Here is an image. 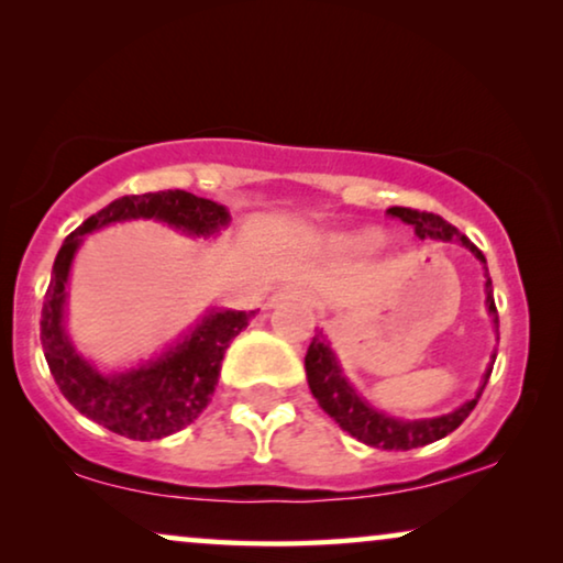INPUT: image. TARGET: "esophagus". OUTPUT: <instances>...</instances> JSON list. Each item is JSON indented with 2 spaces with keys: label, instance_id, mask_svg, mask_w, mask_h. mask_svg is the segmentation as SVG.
<instances>
[{
  "label": "esophagus",
  "instance_id": "obj_1",
  "mask_svg": "<svg viewBox=\"0 0 563 563\" xmlns=\"http://www.w3.org/2000/svg\"><path fill=\"white\" fill-rule=\"evenodd\" d=\"M282 302H299V305H307V295L299 287H282L276 295H272L268 299V307H276Z\"/></svg>",
  "mask_w": 563,
  "mask_h": 563
}]
</instances>
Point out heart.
<instances>
[{
    "label": "heart",
    "mask_w": 563,
    "mask_h": 563,
    "mask_svg": "<svg viewBox=\"0 0 563 563\" xmlns=\"http://www.w3.org/2000/svg\"><path fill=\"white\" fill-rule=\"evenodd\" d=\"M349 251H374L376 245H382V233L379 230H361V233H353L343 241Z\"/></svg>",
    "instance_id": "obj_1"
}]
</instances>
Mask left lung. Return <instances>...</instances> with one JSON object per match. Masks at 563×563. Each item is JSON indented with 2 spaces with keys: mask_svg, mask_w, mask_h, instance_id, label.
Returning a JSON list of instances; mask_svg holds the SVG:
<instances>
[{
  "mask_svg": "<svg viewBox=\"0 0 563 563\" xmlns=\"http://www.w3.org/2000/svg\"><path fill=\"white\" fill-rule=\"evenodd\" d=\"M387 214L407 222V225H412L415 235H418L420 241H426V238H430V241H461L476 258L482 261L484 268H487V258H484V253L476 249L472 241H466V235H461L451 222H445L441 214L420 212V210H412V207H389ZM484 291H487L489 318L495 322V330H499V318L495 307V295H492L489 274H487V284H484ZM305 372H307V384H310L312 397L318 399L322 410H325L330 418L345 430V433L358 438L361 443L374 445V449L412 451V449H420V445L441 441V438L453 433V430L468 418V412L474 410L484 387H487L492 368H487V374H484V382L474 399H468V402H464L459 410H453L449 415H441V418H426V420H399V418H391V415L374 410V407L368 405L343 376L341 366H338L335 353L330 349L328 338L322 335V330L314 333L310 349H307Z\"/></svg>",
  "mask_w": 563,
  "mask_h": 563,
  "instance_id": "1",
  "label": "left lung"
}]
</instances>
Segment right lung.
<instances>
[{"mask_svg": "<svg viewBox=\"0 0 563 563\" xmlns=\"http://www.w3.org/2000/svg\"><path fill=\"white\" fill-rule=\"evenodd\" d=\"M137 218L161 220L197 238L214 235L230 222L225 207L184 189L114 199L104 210L84 220L60 245L45 291L41 343L60 395L76 410L118 435L133 441H158L187 428L210 405L225 349L256 312L212 310L195 330H189V335L148 364L112 376L97 372L76 353L64 330L68 272L84 235L110 222Z\"/></svg>", "mask_w": 563, "mask_h": 563, "instance_id": "obj_1", "label": "right lung"}]
</instances>
